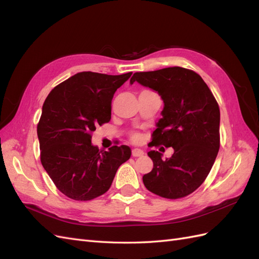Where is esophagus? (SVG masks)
<instances>
[{"mask_svg":"<svg viewBox=\"0 0 259 259\" xmlns=\"http://www.w3.org/2000/svg\"><path fill=\"white\" fill-rule=\"evenodd\" d=\"M132 155L133 156H143L144 155V151L140 150V149H133L132 150Z\"/></svg>","mask_w":259,"mask_h":259,"instance_id":"esophagus-1","label":"esophagus"}]
</instances>
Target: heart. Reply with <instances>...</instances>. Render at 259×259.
<instances>
[{
  "mask_svg": "<svg viewBox=\"0 0 259 259\" xmlns=\"http://www.w3.org/2000/svg\"><path fill=\"white\" fill-rule=\"evenodd\" d=\"M131 138L133 139V142H136L137 143V142H139L140 139H142V135H140L139 133H133Z\"/></svg>",
  "mask_w": 259,
  "mask_h": 259,
  "instance_id": "1",
  "label": "heart"
}]
</instances>
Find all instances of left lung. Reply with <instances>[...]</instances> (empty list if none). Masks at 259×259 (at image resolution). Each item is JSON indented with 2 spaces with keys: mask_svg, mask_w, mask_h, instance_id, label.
<instances>
[{
  "mask_svg": "<svg viewBox=\"0 0 259 259\" xmlns=\"http://www.w3.org/2000/svg\"><path fill=\"white\" fill-rule=\"evenodd\" d=\"M135 81L158 92L164 103L151 146L174 149L166 160L159 151L148 152L153 168L144 175V185L162 198H185L204 183L217 156L221 146L217 101L197 72L182 67L136 72L131 84Z\"/></svg>",
  "mask_w": 259,
  "mask_h": 259,
  "instance_id": "left-lung-1",
  "label": "left lung"
}]
</instances>
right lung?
I'll return each mask as SVG.
<instances>
[{"label":"right lung","instance_id":"add662e5","mask_svg":"<svg viewBox=\"0 0 259 259\" xmlns=\"http://www.w3.org/2000/svg\"><path fill=\"white\" fill-rule=\"evenodd\" d=\"M131 75L79 72L46 97L37 124L41 163L66 197L90 201L104 194L117 168L131 158L128 146L104 151L92 145V133L110 121L114 93Z\"/></svg>","mask_w":259,"mask_h":259}]
</instances>
